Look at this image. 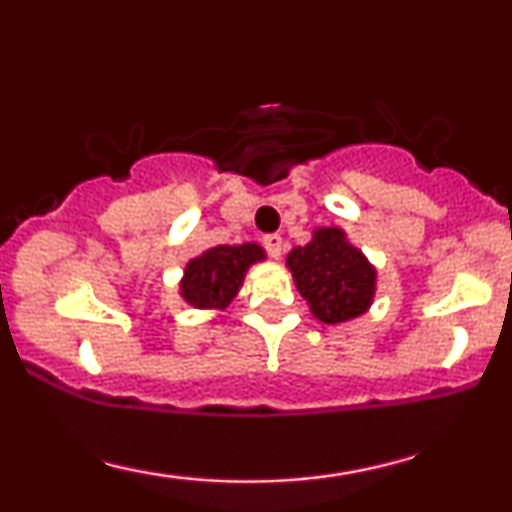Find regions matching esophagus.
I'll return each instance as SVG.
<instances>
[{"mask_svg":"<svg viewBox=\"0 0 512 512\" xmlns=\"http://www.w3.org/2000/svg\"><path fill=\"white\" fill-rule=\"evenodd\" d=\"M262 245L264 250L269 252V257H279L281 248H284V238H281L279 233H269V236L262 238Z\"/></svg>","mask_w":512,"mask_h":512,"instance_id":"obj_1","label":"esophagus"}]
</instances>
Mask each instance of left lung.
<instances>
[{
  "mask_svg": "<svg viewBox=\"0 0 512 512\" xmlns=\"http://www.w3.org/2000/svg\"><path fill=\"white\" fill-rule=\"evenodd\" d=\"M296 289L325 325H337L368 310L375 293V269L354 248L342 228H317L305 248L286 257Z\"/></svg>",
  "mask_w": 512,
  "mask_h": 512,
  "instance_id": "1",
  "label": "left lung"
}]
</instances>
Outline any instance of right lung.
Here are the masks:
<instances>
[{
	"mask_svg": "<svg viewBox=\"0 0 512 512\" xmlns=\"http://www.w3.org/2000/svg\"><path fill=\"white\" fill-rule=\"evenodd\" d=\"M264 260L255 243L216 245L190 260L180 281V293L195 308H226L236 298L250 264Z\"/></svg>",
	"mask_w": 512,
	"mask_h": 512,
	"instance_id": "right-lung-1",
	"label": "right lung"
}]
</instances>
